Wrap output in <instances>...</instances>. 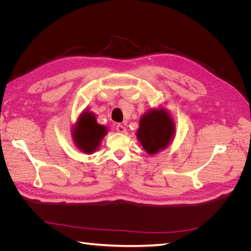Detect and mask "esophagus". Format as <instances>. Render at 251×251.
<instances>
[{"label":"esophagus","mask_w":251,"mask_h":251,"mask_svg":"<svg viewBox=\"0 0 251 251\" xmlns=\"http://www.w3.org/2000/svg\"><path fill=\"white\" fill-rule=\"evenodd\" d=\"M116 131L118 132V133H126V126H123V125H117L116 126Z\"/></svg>","instance_id":"34e87169"}]
</instances>
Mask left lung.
I'll use <instances>...</instances> for the list:
<instances>
[{
    "label": "left lung",
    "instance_id": "obj_1",
    "mask_svg": "<svg viewBox=\"0 0 251 251\" xmlns=\"http://www.w3.org/2000/svg\"><path fill=\"white\" fill-rule=\"evenodd\" d=\"M174 134L175 125L170 114L164 109H151L141 116L136 136L147 153L154 155L168 148Z\"/></svg>",
    "mask_w": 251,
    "mask_h": 251
}]
</instances>
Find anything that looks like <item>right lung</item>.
Listing matches in <instances>:
<instances>
[{"mask_svg": "<svg viewBox=\"0 0 251 251\" xmlns=\"http://www.w3.org/2000/svg\"><path fill=\"white\" fill-rule=\"evenodd\" d=\"M107 127L97 124V120L92 112H82L78 117L76 125L73 127V141L83 153L92 154L98 147L100 141L107 135Z\"/></svg>", "mask_w": 251, "mask_h": 251, "instance_id": "right-lung-1", "label": "right lung"}]
</instances>
